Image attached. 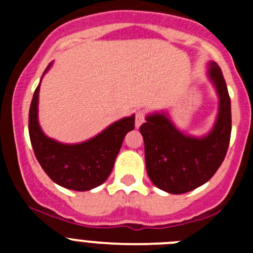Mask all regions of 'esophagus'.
Instances as JSON below:
<instances>
[{"label": "esophagus", "instance_id": "obj_1", "mask_svg": "<svg viewBox=\"0 0 253 253\" xmlns=\"http://www.w3.org/2000/svg\"><path fill=\"white\" fill-rule=\"evenodd\" d=\"M144 116H146V113L143 110H138L137 113H135V126H137V128H139L140 125L143 124V122H144Z\"/></svg>", "mask_w": 253, "mask_h": 253}]
</instances>
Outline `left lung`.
<instances>
[{
	"instance_id": "obj_1",
	"label": "left lung",
	"mask_w": 253,
	"mask_h": 253,
	"mask_svg": "<svg viewBox=\"0 0 253 253\" xmlns=\"http://www.w3.org/2000/svg\"><path fill=\"white\" fill-rule=\"evenodd\" d=\"M218 95V114L213 128L202 137L181 131L167 111L146 116L140 126L149 178L158 189L184 194L202 186L213 177L227 153L232 130L231 99L223 73L215 62L207 72Z\"/></svg>"
}]
</instances>
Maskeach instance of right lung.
I'll list each match as a JSON object with an SVG mask.
<instances>
[{
	"mask_svg": "<svg viewBox=\"0 0 253 253\" xmlns=\"http://www.w3.org/2000/svg\"><path fill=\"white\" fill-rule=\"evenodd\" d=\"M46 67L43 76L50 69ZM42 76V78H43ZM42 82V80H40ZM40 84L29 110V135L35 157L46 175L59 186L87 191L106 181L126 133L134 129L135 115L125 116L110 124L95 137L75 144L60 143L45 135L38 118Z\"/></svg>",
	"mask_w": 253,
	"mask_h": 253,
	"instance_id": "obj_1",
	"label": "right lung"
}]
</instances>
